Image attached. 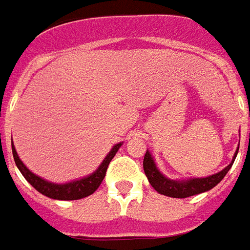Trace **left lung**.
I'll return each instance as SVG.
<instances>
[{
	"mask_svg": "<svg viewBox=\"0 0 250 250\" xmlns=\"http://www.w3.org/2000/svg\"><path fill=\"white\" fill-rule=\"evenodd\" d=\"M237 152H238V148L234 152L231 162L224 170H221L220 173L209 175V177H205V178H188L181 179V181L167 178L166 175H163L158 170L155 161H154V158L148 150L145 154V159H143V170H145V174H146L150 185L159 194L173 197V198H188V197H191L195 194L205 193V191H208V190L220 184L222 178L226 175V173L230 170L231 165L237 157Z\"/></svg>",
	"mask_w": 250,
	"mask_h": 250,
	"instance_id": "8db88e82",
	"label": "left lung"
}]
</instances>
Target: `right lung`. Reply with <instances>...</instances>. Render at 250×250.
Returning <instances> with one entry per match:
<instances>
[{"mask_svg":"<svg viewBox=\"0 0 250 250\" xmlns=\"http://www.w3.org/2000/svg\"><path fill=\"white\" fill-rule=\"evenodd\" d=\"M123 143H116L111 151L107 154V157L104 158L103 162L99 166L92 174H89L87 177H83L80 179H75L71 182H65V184H53L46 179L41 178L35 173H32L29 168L25 166L22 161L20 159L19 154L14 148V145L12 143V151H13V158L16 166L19 167L21 174L24 175V178L29 182L33 188L39 191V193L44 194L45 197H49L52 199H60V201H73V199H82L85 198L88 195H91L96 191V188L100 186L103 182L104 177H105V171L108 167L109 162L112 161L115 154L118 152Z\"/></svg>","mask_w":250,"mask_h":250,"instance_id":"1","label":"right lung"}]
</instances>
